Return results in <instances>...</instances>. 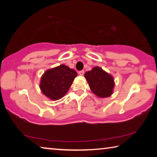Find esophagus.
Listing matches in <instances>:
<instances>
[{
    "label": "esophagus",
    "mask_w": 157,
    "mask_h": 157,
    "mask_svg": "<svg viewBox=\"0 0 157 157\" xmlns=\"http://www.w3.org/2000/svg\"><path fill=\"white\" fill-rule=\"evenodd\" d=\"M84 74V71H79V75H83Z\"/></svg>",
    "instance_id": "esophagus-1"
}]
</instances>
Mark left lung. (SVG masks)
Segmentation results:
<instances>
[{"instance_id":"left-lung-1","label":"left lung","mask_w":157,"mask_h":157,"mask_svg":"<svg viewBox=\"0 0 157 157\" xmlns=\"http://www.w3.org/2000/svg\"><path fill=\"white\" fill-rule=\"evenodd\" d=\"M84 77L94 94L100 98H107L112 94L114 87L113 77L100 67L95 66L85 73Z\"/></svg>"}]
</instances>
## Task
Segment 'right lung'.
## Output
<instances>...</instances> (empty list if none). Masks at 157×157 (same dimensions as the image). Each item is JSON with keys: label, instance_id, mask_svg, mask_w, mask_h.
I'll return each instance as SVG.
<instances>
[{"label": "right lung", "instance_id": "right-lung-1", "mask_svg": "<svg viewBox=\"0 0 157 157\" xmlns=\"http://www.w3.org/2000/svg\"><path fill=\"white\" fill-rule=\"evenodd\" d=\"M77 75L74 69L63 64L48 69L41 78V92L50 100L61 99L68 92Z\"/></svg>", "mask_w": 157, "mask_h": 157}]
</instances>
